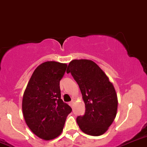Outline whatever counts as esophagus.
<instances>
[{"instance_id":"obj_1","label":"esophagus","mask_w":147,"mask_h":147,"mask_svg":"<svg viewBox=\"0 0 147 147\" xmlns=\"http://www.w3.org/2000/svg\"><path fill=\"white\" fill-rule=\"evenodd\" d=\"M73 104H74V101H73V100H72V101L69 102V106H71V107H72V106H73Z\"/></svg>"}]
</instances>
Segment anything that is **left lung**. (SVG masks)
Wrapping results in <instances>:
<instances>
[{
  "label": "left lung",
  "instance_id": "8db88e82",
  "mask_svg": "<svg viewBox=\"0 0 147 147\" xmlns=\"http://www.w3.org/2000/svg\"><path fill=\"white\" fill-rule=\"evenodd\" d=\"M78 82L85 105V113L77 118L80 129L91 136L106 132L117 115L118 100L114 85L103 70L90 60H73L67 73Z\"/></svg>",
  "mask_w": 147,
  "mask_h": 147
}]
</instances>
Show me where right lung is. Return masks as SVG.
Returning a JSON list of instances; mask_svg holds the SVG:
<instances>
[{"label":"right lung","mask_w":147,"mask_h":147,"mask_svg":"<svg viewBox=\"0 0 147 147\" xmlns=\"http://www.w3.org/2000/svg\"><path fill=\"white\" fill-rule=\"evenodd\" d=\"M67 65L47 61L32 73L22 102L26 124L37 137L51 140L61 134L72 109L61 99L60 81Z\"/></svg>","instance_id":"1"}]
</instances>
